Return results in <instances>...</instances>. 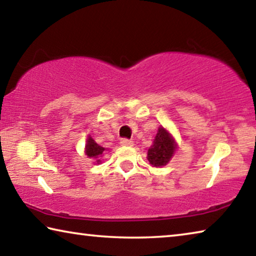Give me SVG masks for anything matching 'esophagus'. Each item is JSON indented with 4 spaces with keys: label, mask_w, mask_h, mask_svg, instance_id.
Wrapping results in <instances>:
<instances>
[{
    "label": "esophagus",
    "mask_w": 256,
    "mask_h": 256,
    "mask_svg": "<svg viewBox=\"0 0 256 256\" xmlns=\"http://www.w3.org/2000/svg\"><path fill=\"white\" fill-rule=\"evenodd\" d=\"M120 144V146H133V141L128 140V138H122Z\"/></svg>",
    "instance_id": "1"
}]
</instances>
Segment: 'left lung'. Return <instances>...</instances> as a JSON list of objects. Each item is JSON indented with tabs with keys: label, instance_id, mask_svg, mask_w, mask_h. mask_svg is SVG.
I'll return each instance as SVG.
<instances>
[{
	"label": "left lung",
	"instance_id": "obj_1",
	"mask_svg": "<svg viewBox=\"0 0 256 256\" xmlns=\"http://www.w3.org/2000/svg\"><path fill=\"white\" fill-rule=\"evenodd\" d=\"M177 144L170 132L162 126L158 128L154 144L148 150V162L152 167H162L167 164L172 154H175Z\"/></svg>",
	"mask_w": 256,
	"mask_h": 256
}]
</instances>
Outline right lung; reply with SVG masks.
Instances as JSON below:
<instances>
[{
	"label": "right lung",
	"mask_w": 256,
	"mask_h": 256,
	"mask_svg": "<svg viewBox=\"0 0 256 256\" xmlns=\"http://www.w3.org/2000/svg\"><path fill=\"white\" fill-rule=\"evenodd\" d=\"M104 151H105V148H102V146H99L97 142L89 136L88 138H86V154L88 156L89 158L97 159L96 162H97V164H99V162H100V159H99V157H102Z\"/></svg>",
	"instance_id": "1"
}]
</instances>
